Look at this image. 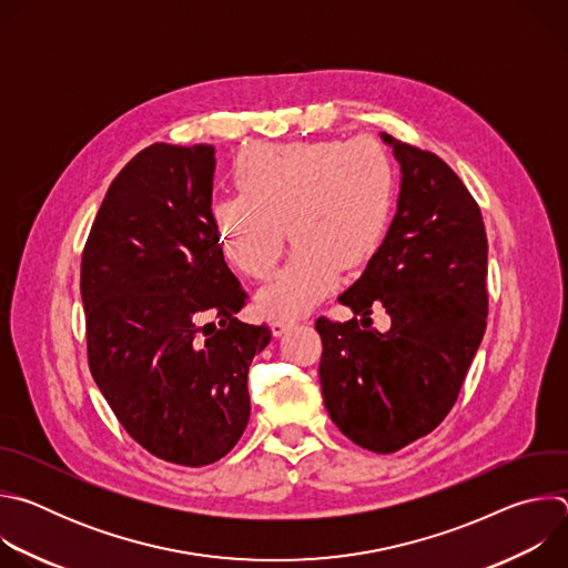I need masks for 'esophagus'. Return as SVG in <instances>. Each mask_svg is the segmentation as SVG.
<instances>
[{
    "label": "esophagus",
    "mask_w": 568,
    "mask_h": 568,
    "mask_svg": "<svg viewBox=\"0 0 568 568\" xmlns=\"http://www.w3.org/2000/svg\"><path fill=\"white\" fill-rule=\"evenodd\" d=\"M294 326V321H287V318H276L274 323H272V331H274V335L276 337H281V335H285L290 328Z\"/></svg>",
    "instance_id": "esophagus-1"
}]
</instances>
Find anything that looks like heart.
<instances>
[{"label": "heart", "mask_w": 568, "mask_h": 568, "mask_svg": "<svg viewBox=\"0 0 568 568\" xmlns=\"http://www.w3.org/2000/svg\"><path fill=\"white\" fill-rule=\"evenodd\" d=\"M237 193L213 204L222 256L245 276L265 278L285 245L287 263L258 292L272 318H292L326 298L344 267L364 265L386 235L395 182L386 152L366 139L285 143L237 159Z\"/></svg>", "instance_id": "b5f03b06"}]
</instances>
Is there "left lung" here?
<instances>
[{
	"mask_svg": "<svg viewBox=\"0 0 568 568\" xmlns=\"http://www.w3.org/2000/svg\"><path fill=\"white\" fill-rule=\"evenodd\" d=\"M399 161L397 213L362 278L339 296L362 323L384 307L379 333L318 316L326 409L355 445L390 454L452 412L488 318V235L460 178L418 145L382 134Z\"/></svg>",
	"mask_w": 568,
	"mask_h": 568,
	"instance_id": "left-lung-1",
	"label": "left lung"
}]
</instances>
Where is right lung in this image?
Masks as SVG:
<instances>
[{"label":"right lung","mask_w":568,"mask_h":568,"mask_svg":"<svg viewBox=\"0 0 568 568\" xmlns=\"http://www.w3.org/2000/svg\"><path fill=\"white\" fill-rule=\"evenodd\" d=\"M213 171V145L143 148L110 184L80 263L94 382L145 452L186 467L235 447L252 359L272 342L267 323L235 318L247 292L217 245Z\"/></svg>","instance_id":"obj_1"}]
</instances>
